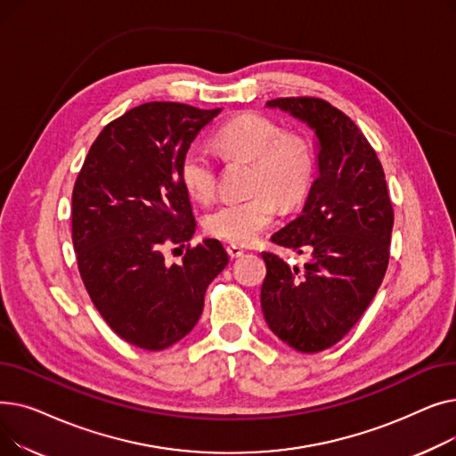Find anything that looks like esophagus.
<instances>
[{
	"mask_svg": "<svg viewBox=\"0 0 456 456\" xmlns=\"http://www.w3.org/2000/svg\"><path fill=\"white\" fill-rule=\"evenodd\" d=\"M227 253H229V256H231V258H238V256H242V255H244V249H242L240 246H234V244H231V246H227Z\"/></svg>",
	"mask_w": 456,
	"mask_h": 456,
	"instance_id": "esophagus-1",
	"label": "esophagus"
}]
</instances>
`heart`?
Here are the masks:
<instances>
[{
  "label": "heart",
  "mask_w": 456,
  "mask_h": 456,
  "mask_svg": "<svg viewBox=\"0 0 456 456\" xmlns=\"http://www.w3.org/2000/svg\"><path fill=\"white\" fill-rule=\"evenodd\" d=\"M216 148L227 160H253L246 200H229L214 207L203 220L208 234L232 244H249L282 207L297 205L313 184L316 157L313 143L286 133L273 119L246 112L216 133ZM179 179L191 198L207 201L216 190V162L200 146H190L179 162Z\"/></svg>",
  "instance_id": "obj_1"
}]
</instances>
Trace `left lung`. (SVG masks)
<instances>
[{"instance_id": "obj_1", "label": "left lung", "mask_w": 456, "mask_h": 456, "mask_svg": "<svg viewBox=\"0 0 456 456\" xmlns=\"http://www.w3.org/2000/svg\"><path fill=\"white\" fill-rule=\"evenodd\" d=\"M318 138V179L296 220L272 236L308 260L262 253L260 305L275 337L301 353L340 342L375 297L390 258L394 208L380 160L353 119L320 98L266 103Z\"/></svg>"}]
</instances>
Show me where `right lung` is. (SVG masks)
I'll return each mask as SVG.
<instances>
[{
  "instance_id": "obj_1",
  "label": "right lung",
  "mask_w": 456,
  "mask_h": 456,
  "mask_svg": "<svg viewBox=\"0 0 456 456\" xmlns=\"http://www.w3.org/2000/svg\"><path fill=\"white\" fill-rule=\"evenodd\" d=\"M222 109L151 102L127 110L94 140L71 194V240L85 289L107 325L148 351L194 329L207 286L229 262L214 238L166 265L162 246L196 232L179 179L183 153Z\"/></svg>"
}]
</instances>
